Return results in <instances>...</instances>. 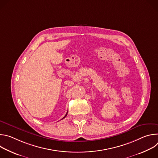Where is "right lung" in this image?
<instances>
[{"label": "right lung", "mask_w": 158, "mask_h": 158, "mask_svg": "<svg viewBox=\"0 0 158 158\" xmlns=\"http://www.w3.org/2000/svg\"><path fill=\"white\" fill-rule=\"evenodd\" d=\"M67 113H66V114H65V116H64V118H62V119H64V118H65V117H66V116H67Z\"/></svg>", "instance_id": "add662e5"}]
</instances>
